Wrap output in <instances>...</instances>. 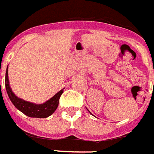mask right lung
Instances as JSON below:
<instances>
[{"label":"right lung","mask_w":154,"mask_h":154,"mask_svg":"<svg viewBox=\"0 0 154 154\" xmlns=\"http://www.w3.org/2000/svg\"><path fill=\"white\" fill-rule=\"evenodd\" d=\"M5 88H6L8 96L10 97L11 103L14 104V106L18 110H20L21 112H23L24 115L28 116L29 117H35V118H46L54 113L58 106L59 99L63 93L64 89L63 88L59 91L49 100L41 104H36V103L23 100L20 97H18L11 89L9 78H8V67L6 69V73H5Z\"/></svg>","instance_id":"1"}]
</instances>
